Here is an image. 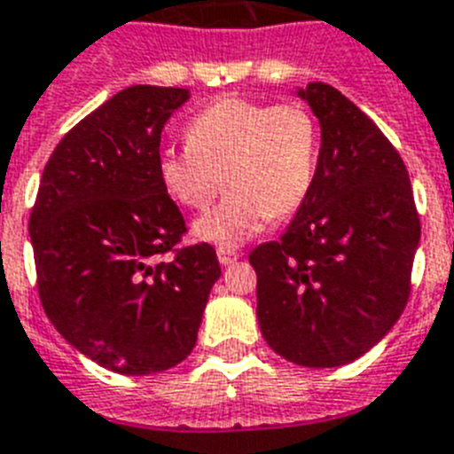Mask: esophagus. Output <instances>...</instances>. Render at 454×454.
Segmentation results:
<instances>
[{"label":"esophagus","mask_w":454,"mask_h":454,"mask_svg":"<svg viewBox=\"0 0 454 454\" xmlns=\"http://www.w3.org/2000/svg\"><path fill=\"white\" fill-rule=\"evenodd\" d=\"M218 260H220V264H224V267H227V264H234V262L239 260V250L218 248Z\"/></svg>","instance_id":"1"}]
</instances>
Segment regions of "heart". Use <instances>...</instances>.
<instances>
[{
	"label": "heart",
	"mask_w": 454,
	"mask_h": 454,
	"mask_svg": "<svg viewBox=\"0 0 454 454\" xmlns=\"http://www.w3.org/2000/svg\"><path fill=\"white\" fill-rule=\"evenodd\" d=\"M185 151H162L157 174L168 197L204 213L224 185L227 200L194 224L201 241L241 246L297 211L317 162V125L299 101L262 104L227 95L190 120Z\"/></svg>",
	"instance_id": "1"
}]
</instances>
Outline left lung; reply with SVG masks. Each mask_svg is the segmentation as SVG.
I'll list each match as a JSON object with an SVG mask.
<instances>
[{"mask_svg": "<svg viewBox=\"0 0 454 454\" xmlns=\"http://www.w3.org/2000/svg\"><path fill=\"white\" fill-rule=\"evenodd\" d=\"M299 97L320 120L316 178L286 234L248 260L264 340L327 369L362 357L403 313L420 215L402 155L364 111L327 83Z\"/></svg>", "mask_w": 454, "mask_h": 454, "instance_id": "obj_1", "label": "left lung"}]
</instances>
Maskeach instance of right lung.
Returning <instances> with one entry per match:
<instances>
[{
	"instance_id": "add662e5",
	"label": "right lung",
	"mask_w": 454,
	"mask_h": 454,
	"mask_svg": "<svg viewBox=\"0 0 454 454\" xmlns=\"http://www.w3.org/2000/svg\"><path fill=\"white\" fill-rule=\"evenodd\" d=\"M187 99L185 88L132 85L104 101L52 151L29 215L48 320L127 376L192 353L220 278L213 246L178 248L185 220L157 174L164 122Z\"/></svg>"
}]
</instances>
